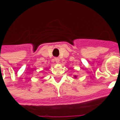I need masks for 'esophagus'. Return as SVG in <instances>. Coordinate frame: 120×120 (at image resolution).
Masks as SVG:
<instances>
[{
  "mask_svg": "<svg viewBox=\"0 0 120 120\" xmlns=\"http://www.w3.org/2000/svg\"><path fill=\"white\" fill-rule=\"evenodd\" d=\"M55 61L56 63H59L60 62V60H59V58H55Z\"/></svg>",
  "mask_w": 120,
  "mask_h": 120,
  "instance_id": "34e87169",
  "label": "esophagus"
}]
</instances>
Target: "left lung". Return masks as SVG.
Returning <instances> with one entry per match:
<instances>
[{"label":"left lung","instance_id":"1","mask_svg":"<svg viewBox=\"0 0 120 120\" xmlns=\"http://www.w3.org/2000/svg\"><path fill=\"white\" fill-rule=\"evenodd\" d=\"M75 77V78H77V76H75V77Z\"/></svg>","mask_w":120,"mask_h":120}]
</instances>
